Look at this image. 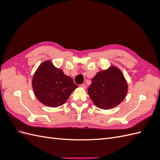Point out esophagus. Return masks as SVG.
<instances>
[{
	"mask_svg": "<svg viewBox=\"0 0 160 160\" xmlns=\"http://www.w3.org/2000/svg\"><path fill=\"white\" fill-rule=\"evenodd\" d=\"M81 88H83L85 89V88H86V85H85V83H83V84L81 85Z\"/></svg>",
	"mask_w": 160,
	"mask_h": 160,
	"instance_id": "esophagus-1",
	"label": "esophagus"
}]
</instances>
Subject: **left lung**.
<instances>
[{
    "instance_id": "left-lung-1",
    "label": "left lung",
    "mask_w": 160,
    "mask_h": 160,
    "mask_svg": "<svg viewBox=\"0 0 160 160\" xmlns=\"http://www.w3.org/2000/svg\"><path fill=\"white\" fill-rule=\"evenodd\" d=\"M128 86L118 68L111 66L108 69L98 72L92 79L88 94L97 107L110 109L121 103L127 95Z\"/></svg>"
}]
</instances>
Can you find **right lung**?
Instances as JSON below:
<instances>
[{"label": "right lung", "instance_id": "obj_1", "mask_svg": "<svg viewBox=\"0 0 160 160\" xmlns=\"http://www.w3.org/2000/svg\"><path fill=\"white\" fill-rule=\"evenodd\" d=\"M32 86L37 99L51 108L64 104L78 87L50 61L42 62L38 67L32 77Z\"/></svg>", "mask_w": 160, "mask_h": 160}]
</instances>
